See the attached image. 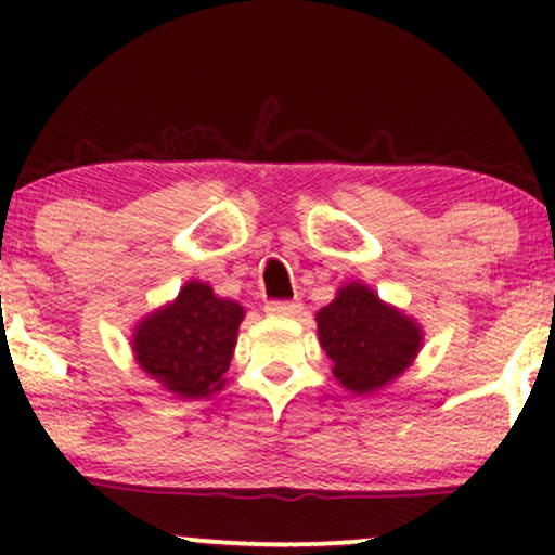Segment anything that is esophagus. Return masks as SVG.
<instances>
[{
    "label": "esophagus",
    "mask_w": 555,
    "mask_h": 555,
    "mask_svg": "<svg viewBox=\"0 0 555 555\" xmlns=\"http://www.w3.org/2000/svg\"><path fill=\"white\" fill-rule=\"evenodd\" d=\"M266 313L269 315H297L299 302H289V299H271V302H266Z\"/></svg>",
    "instance_id": "1"
}]
</instances>
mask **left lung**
<instances>
[{
    "label": "left lung",
    "mask_w": 555,
    "mask_h": 555,
    "mask_svg": "<svg viewBox=\"0 0 555 555\" xmlns=\"http://www.w3.org/2000/svg\"><path fill=\"white\" fill-rule=\"evenodd\" d=\"M318 339L334 362L331 373L352 393H373L399 378L423 347L415 318L380 299L371 286L344 284L318 310Z\"/></svg>",
    "instance_id": "1"
}]
</instances>
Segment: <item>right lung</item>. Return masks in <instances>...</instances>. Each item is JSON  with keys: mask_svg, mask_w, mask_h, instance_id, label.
I'll return each instance as SVG.
<instances>
[{"mask_svg": "<svg viewBox=\"0 0 555 555\" xmlns=\"http://www.w3.org/2000/svg\"><path fill=\"white\" fill-rule=\"evenodd\" d=\"M245 310L216 297L203 282H188L175 302L145 315L132 331L138 365L180 399H203L224 388Z\"/></svg>", "mask_w": 555, "mask_h": 555, "instance_id": "1", "label": "right lung"}]
</instances>
